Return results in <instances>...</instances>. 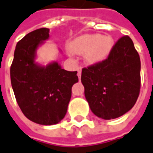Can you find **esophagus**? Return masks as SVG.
<instances>
[{
  "label": "esophagus",
  "mask_w": 153,
  "mask_h": 153,
  "mask_svg": "<svg viewBox=\"0 0 153 153\" xmlns=\"http://www.w3.org/2000/svg\"><path fill=\"white\" fill-rule=\"evenodd\" d=\"M78 77H79V79H80V77H81V68H78Z\"/></svg>",
  "instance_id": "1"
}]
</instances>
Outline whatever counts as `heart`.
<instances>
[{
  "mask_svg": "<svg viewBox=\"0 0 153 153\" xmlns=\"http://www.w3.org/2000/svg\"><path fill=\"white\" fill-rule=\"evenodd\" d=\"M113 45V39L109 35L85 34L72 40L68 48L74 54H84V60L87 64L96 65L108 58Z\"/></svg>",
  "mask_w": 153,
  "mask_h": 153,
  "instance_id": "heart-1",
  "label": "heart"
}]
</instances>
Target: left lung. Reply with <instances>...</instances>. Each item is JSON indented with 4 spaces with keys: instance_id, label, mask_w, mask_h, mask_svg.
Returning a JSON list of instances; mask_svg holds the SVG:
<instances>
[{
    "instance_id": "1",
    "label": "left lung",
    "mask_w": 153,
    "mask_h": 153,
    "mask_svg": "<svg viewBox=\"0 0 153 153\" xmlns=\"http://www.w3.org/2000/svg\"><path fill=\"white\" fill-rule=\"evenodd\" d=\"M81 82L96 116L113 119L129 112L140 88V60L129 36L120 38L102 62L82 69Z\"/></svg>"
}]
</instances>
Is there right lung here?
Listing matches in <instances>:
<instances>
[{
  "label": "right lung",
  "instance_id": "obj_1",
  "mask_svg": "<svg viewBox=\"0 0 153 153\" xmlns=\"http://www.w3.org/2000/svg\"><path fill=\"white\" fill-rule=\"evenodd\" d=\"M50 29H36L16 45L11 66V83L25 117L41 125L58 124L65 117L72 86L79 81L77 71H67L56 61L36 62L37 51L49 39Z\"/></svg>",
  "mask_w": 153,
  "mask_h": 153
}]
</instances>
